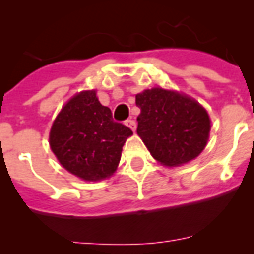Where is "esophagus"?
Instances as JSON below:
<instances>
[{"mask_svg": "<svg viewBox=\"0 0 254 254\" xmlns=\"http://www.w3.org/2000/svg\"><path fill=\"white\" fill-rule=\"evenodd\" d=\"M125 125L130 127L133 131H135V129H137V124H135L134 120H127V121H125Z\"/></svg>", "mask_w": 254, "mask_h": 254, "instance_id": "34e87169", "label": "esophagus"}]
</instances>
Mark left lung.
Here are the masks:
<instances>
[{
  "label": "left lung",
  "mask_w": 254,
  "mask_h": 254,
  "mask_svg": "<svg viewBox=\"0 0 254 254\" xmlns=\"http://www.w3.org/2000/svg\"><path fill=\"white\" fill-rule=\"evenodd\" d=\"M135 104L141 109L137 134L158 162L181 166L204 150L211 120L197 101L158 87L135 95Z\"/></svg>",
  "instance_id": "obj_1"
}]
</instances>
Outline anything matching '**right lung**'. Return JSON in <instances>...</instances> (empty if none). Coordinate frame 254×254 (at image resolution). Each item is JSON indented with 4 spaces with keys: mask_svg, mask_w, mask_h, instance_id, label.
Wrapping results in <instances>:
<instances>
[{
    "mask_svg": "<svg viewBox=\"0 0 254 254\" xmlns=\"http://www.w3.org/2000/svg\"><path fill=\"white\" fill-rule=\"evenodd\" d=\"M133 131L116 123L96 91L77 93L62 108L50 130V146L58 161L83 181L113 175L123 146Z\"/></svg>",
    "mask_w": 254,
    "mask_h": 254,
    "instance_id": "add662e5",
    "label": "right lung"
}]
</instances>
